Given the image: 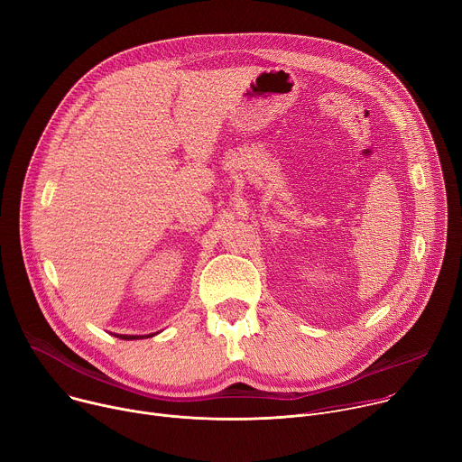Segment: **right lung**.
Returning <instances> with one entry per match:
<instances>
[{"label":"right lung","mask_w":462,"mask_h":462,"mask_svg":"<svg viewBox=\"0 0 462 462\" xmlns=\"http://www.w3.org/2000/svg\"><path fill=\"white\" fill-rule=\"evenodd\" d=\"M118 338H122V340H139V338H143V337H127V335H118Z\"/></svg>","instance_id":"obj_1"}]
</instances>
